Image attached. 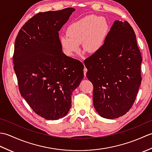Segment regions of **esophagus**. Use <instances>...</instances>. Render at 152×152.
<instances>
[{
    "label": "esophagus",
    "instance_id": "1",
    "mask_svg": "<svg viewBox=\"0 0 152 152\" xmlns=\"http://www.w3.org/2000/svg\"><path fill=\"white\" fill-rule=\"evenodd\" d=\"M87 71H88V70H87V69H86V67H84V69H83V74H84V76H85V77L86 76Z\"/></svg>",
    "mask_w": 152,
    "mask_h": 152
}]
</instances>
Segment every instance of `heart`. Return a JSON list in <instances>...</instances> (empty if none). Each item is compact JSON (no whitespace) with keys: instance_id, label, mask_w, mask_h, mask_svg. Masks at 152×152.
<instances>
[{"instance_id":"obj_1","label":"heart","mask_w":152,"mask_h":152,"mask_svg":"<svg viewBox=\"0 0 152 152\" xmlns=\"http://www.w3.org/2000/svg\"><path fill=\"white\" fill-rule=\"evenodd\" d=\"M109 28L106 18L94 15L86 16L68 27L67 34L61 36L60 43L69 56L78 53L81 44L87 52L98 53L104 46Z\"/></svg>"}]
</instances>
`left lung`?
I'll use <instances>...</instances> for the list:
<instances>
[{"label": "left lung", "mask_w": 152, "mask_h": 152, "mask_svg": "<svg viewBox=\"0 0 152 152\" xmlns=\"http://www.w3.org/2000/svg\"><path fill=\"white\" fill-rule=\"evenodd\" d=\"M142 61L133 28L127 21H115L102 49L84 61L101 117L115 119L131 109L141 84Z\"/></svg>", "instance_id": "obj_1"}]
</instances>
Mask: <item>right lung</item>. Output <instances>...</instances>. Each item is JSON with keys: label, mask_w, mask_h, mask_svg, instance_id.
<instances>
[{"label": "right lung", "mask_w": 152, "mask_h": 152, "mask_svg": "<svg viewBox=\"0 0 152 152\" xmlns=\"http://www.w3.org/2000/svg\"><path fill=\"white\" fill-rule=\"evenodd\" d=\"M73 8L40 12L25 23L14 45V69L21 96L47 120L65 116L72 93L83 78V65L63 52L59 31Z\"/></svg>", "instance_id": "obj_1"}]
</instances>
